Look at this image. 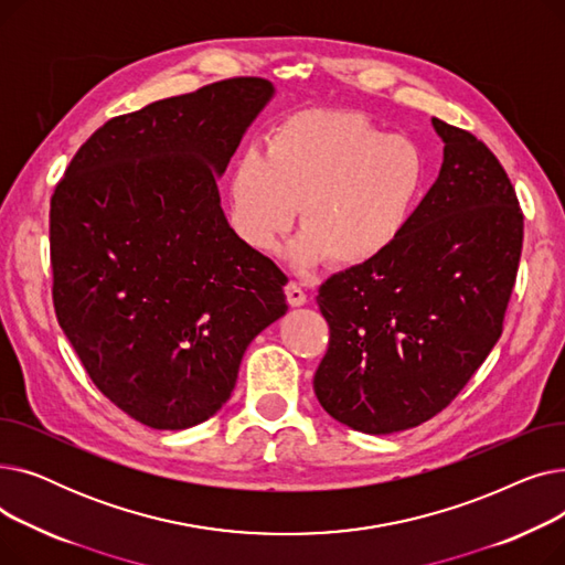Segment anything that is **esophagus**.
<instances>
[{
	"mask_svg": "<svg viewBox=\"0 0 565 565\" xmlns=\"http://www.w3.org/2000/svg\"><path fill=\"white\" fill-rule=\"evenodd\" d=\"M286 298H288V305L290 307H302V305H307V292L302 290V286L300 284H288L286 286Z\"/></svg>",
	"mask_w": 565,
	"mask_h": 565,
	"instance_id": "34e87169",
	"label": "esophagus"
}]
</instances>
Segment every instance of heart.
Segmentation results:
<instances>
[{
	"instance_id": "b5f03b06",
	"label": "heart",
	"mask_w": 565,
	"mask_h": 565,
	"mask_svg": "<svg viewBox=\"0 0 565 565\" xmlns=\"http://www.w3.org/2000/svg\"><path fill=\"white\" fill-rule=\"evenodd\" d=\"M426 188L419 146L384 132L360 111L313 109L286 118L247 148L226 175L233 235L256 254L277 252L300 207L290 245L300 270L328 256L358 267L387 254L407 231Z\"/></svg>"
}]
</instances>
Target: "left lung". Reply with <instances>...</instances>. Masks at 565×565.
Returning <instances> with one entry per match:
<instances>
[{"instance_id":"8db88e82","label":"left lung","mask_w":565,"mask_h":565,"mask_svg":"<svg viewBox=\"0 0 565 565\" xmlns=\"http://www.w3.org/2000/svg\"><path fill=\"white\" fill-rule=\"evenodd\" d=\"M437 181L401 241L318 290L330 348L313 392L352 430L390 435L447 407L501 337L522 254L507 171L467 130L433 118Z\"/></svg>"}]
</instances>
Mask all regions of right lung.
I'll use <instances>...</instances> for the list:
<instances>
[{
    "instance_id": "right-lung-1",
    "label": "right lung",
    "mask_w": 565,
    "mask_h": 565,
    "mask_svg": "<svg viewBox=\"0 0 565 565\" xmlns=\"http://www.w3.org/2000/svg\"><path fill=\"white\" fill-rule=\"evenodd\" d=\"M275 98L233 77L116 116L50 201L56 320L135 422L185 430L228 401L247 345L286 311V275L233 235L217 178Z\"/></svg>"
}]
</instances>
